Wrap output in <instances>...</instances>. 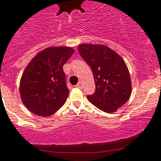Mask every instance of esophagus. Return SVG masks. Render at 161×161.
I'll use <instances>...</instances> for the list:
<instances>
[{"label": "esophagus", "mask_w": 161, "mask_h": 161, "mask_svg": "<svg viewBox=\"0 0 161 161\" xmlns=\"http://www.w3.org/2000/svg\"><path fill=\"white\" fill-rule=\"evenodd\" d=\"M76 88H79V89H81V88H82L81 83H80V82H79V83H78L77 85H76Z\"/></svg>", "instance_id": "1"}]
</instances>
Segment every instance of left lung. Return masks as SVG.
Wrapping results in <instances>:
<instances>
[{"mask_svg":"<svg viewBox=\"0 0 161 161\" xmlns=\"http://www.w3.org/2000/svg\"><path fill=\"white\" fill-rule=\"evenodd\" d=\"M78 51L92 69L96 85L94 93L87 98L102 111L115 112L131 94L130 73L124 60L104 45L80 44Z\"/></svg>","mask_w":161,"mask_h":161,"instance_id":"left-lung-1","label":"left lung"}]
</instances>
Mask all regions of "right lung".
<instances>
[{"label":"right lung","instance_id":"1","mask_svg":"<svg viewBox=\"0 0 161 161\" xmlns=\"http://www.w3.org/2000/svg\"><path fill=\"white\" fill-rule=\"evenodd\" d=\"M73 53L71 47H48L30 62L20 81L21 97L30 111L48 117L65 103L69 89L63 66Z\"/></svg>","mask_w":161,"mask_h":161}]
</instances>
